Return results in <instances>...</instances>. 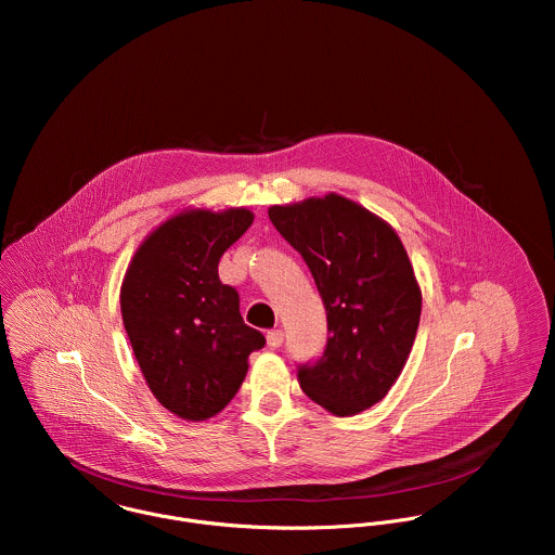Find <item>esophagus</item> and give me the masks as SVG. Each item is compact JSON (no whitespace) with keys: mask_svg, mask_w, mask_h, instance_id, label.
I'll return each instance as SVG.
<instances>
[{"mask_svg":"<svg viewBox=\"0 0 555 555\" xmlns=\"http://www.w3.org/2000/svg\"><path fill=\"white\" fill-rule=\"evenodd\" d=\"M282 341H284V331H282V328H273V331L267 333V344H269L271 348H280Z\"/></svg>","mask_w":555,"mask_h":555,"instance_id":"34e87169","label":"esophagus"}]
</instances>
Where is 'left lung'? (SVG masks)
<instances>
[{
  "label": "left lung",
  "mask_w": 555,
  "mask_h": 555,
  "mask_svg": "<svg viewBox=\"0 0 555 555\" xmlns=\"http://www.w3.org/2000/svg\"><path fill=\"white\" fill-rule=\"evenodd\" d=\"M310 267L326 314V348L299 385L335 416L359 414L396 385L416 337L421 286L393 227L328 192L269 207Z\"/></svg>",
  "instance_id": "1"
}]
</instances>
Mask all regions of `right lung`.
Returning <instances> with one entry per match:
<instances>
[{"instance_id": "right-lung-1", "label": "right lung", "mask_w": 555, "mask_h": 555, "mask_svg": "<svg viewBox=\"0 0 555 555\" xmlns=\"http://www.w3.org/2000/svg\"><path fill=\"white\" fill-rule=\"evenodd\" d=\"M254 222L245 207H185L134 251L119 293L121 318L139 367L159 403L185 421L222 412L264 346L220 282L222 254Z\"/></svg>"}]
</instances>
